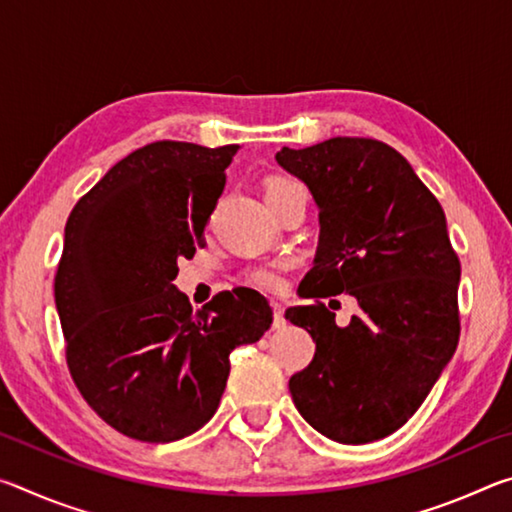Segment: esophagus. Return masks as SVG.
<instances>
[{
	"instance_id": "34e87169",
	"label": "esophagus",
	"mask_w": 512,
	"mask_h": 512,
	"mask_svg": "<svg viewBox=\"0 0 512 512\" xmlns=\"http://www.w3.org/2000/svg\"><path fill=\"white\" fill-rule=\"evenodd\" d=\"M284 325V309L282 305L273 302V329H280Z\"/></svg>"
}]
</instances>
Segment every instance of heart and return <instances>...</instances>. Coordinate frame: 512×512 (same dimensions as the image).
Listing matches in <instances>:
<instances>
[{
  "instance_id": "obj_1",
  "label": "heart",
  "mask_w": 512,
  "mask_h": 512,
  "mask_svg": "<svg viewBox=\"0 0 512 512\" xmlns=\"http://www.w3.org/2000/svg\"><path fill=\"white\" fill-rule=\"evenodd\" d=\"M291 189H302V187L291 183V180H273V183L268 185V192H291ZM253 280H255V284H259V287H264V289H280V284H282L280 268L277 266L257 268V271H253Z\"/></svg>"
}]
</instances>
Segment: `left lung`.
I'll return each instance as SVG.
<instances>
[{"label": "left lung", "instance_id": "1", "mask_svg": "<svg viewBox=\"0 0 512 512\" xmlns=\"http://www.w3.org/2000/svg\"><path fill=\"white\" fill-rule=\"evenodd\" d=\"M275 162L318 207L314 266L298 296L350 293L359 305L345 327L325 305L287 309L316 341L314 359L289 379L293 404L329 440L375 443L420 409L456 352L461 264L445 212L411 164L377 140L282 146Z\"/></svg>", "mask_w": 512, "mask_h": 512}]
</instances>
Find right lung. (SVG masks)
Returning <instances> with one entry per match:
<instances>
[{
    "instance_id": "obj_1",
    "label": "right lung",
    "mask_w": 512,
    "mask_h": 512,
    "mask_svg": "<svg viewBox=\"0 0 512 512\" xmlns=\"http://www.w3.org/2000/svg\"><path fill=\"white\" fill-rule=\"evenodd\" d=\"M239 144L155 142L119 160L69 214L56 273L67 366L94 411L128 438L173 443L219 409L230 352L273 323L262 293L192 311L178 259L205 246Z\"/></svg>"
}]
</instances>
